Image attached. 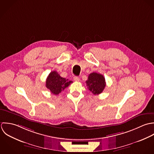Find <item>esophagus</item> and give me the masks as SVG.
Listing matches in <instances>:
<instances>
[{"mask_svg": "<svg viewBox=\"0 0 154 154\" xmlns=\"http://www.w3.org/2000/svg\"><path fill=\"white\" fill-rule=\"evenodd\" d=\"M74 80L75 82H79V81H80V78L79 77L75 76V77H74Z\"/></svg>", "mask_w": 154, "mask_h": 154, "instance_id": "34e87169", "label": "esophagus"}]
</instances>
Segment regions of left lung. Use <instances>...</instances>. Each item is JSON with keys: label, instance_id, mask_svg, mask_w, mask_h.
Here are the masks:
<instances>
[{"label": "left lung", "instance_id": "left-lung-1", "mask_svg": "<svg viewBox=\"0 0 154 154\" xmlns=\"http://www.w3.org/2000/svg\"><path fill=\"white\" fill-rule=\"evenodd\" d=\"M86 86L93 94H99L103 92L106 86L105 77L97 72L91 73L86 81Z\"/></svg>", "mask_w": 154, "mask_h": 154}]
</instances>
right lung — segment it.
Masks as SVG:
<instances>
[{"label": "right lung", "instance_id": "obj_1", "mask_svg": "<svg viewBox=\"0 0 154 154\" xmlns=\"http://www.w3.org/2000/svg\"><path fill=\"white\" fill-rule=\"evenodd\" d=\"M72 81L68 80L60 76L57 71H54L50 72L46 81V87L54 94H58L67 88Z\"/></svg>", "mask_w": 154, "mask_h": 154}]
</instances>
